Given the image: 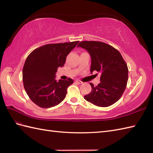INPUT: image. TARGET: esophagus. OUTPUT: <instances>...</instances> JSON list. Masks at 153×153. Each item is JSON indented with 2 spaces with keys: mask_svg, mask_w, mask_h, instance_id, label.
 Listing matches in <instances>:
<instances>
[{
  "mask_svg": "<svg viewBox=\"0 0 153 153\" xmlns=\"http://www.w3.org/2000/svg\"><path fill=\"white\" fill-rule=\"evenodd\" d=\"M75 82H76L77 84H82V83H83V82H82V81L80 80H75Z\"/></svg>",
  "mask_w": 153,
  "mask_h": 153,
  "instance_id": "1",
  "label": "esophagus"
}]
</instances>
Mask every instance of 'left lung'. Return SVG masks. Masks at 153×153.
<instances>
[{"label": "left lung", "mask_w": 153, "mask_h": 153, "mask_svg": "<svg viewBox=\"0 0 153 153\" xmlns=\"http://www.w3.org/2000/svg\"><path fill=\"white\" fill-rule=\"evenodd\" d=\"M79 47L91 55V73H101L100 83L96 86L90 83L91 92L84 99L101 107L114 104L121 98L128 80V68L121 54L111 45L100 41H81Z\"/></svg>", "instance_id": "obj_1"}]
</instances>
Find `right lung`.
<instances>
[{
	"mask_svg": "<svg viewBox=\"0 0 153 153\" xmlns=\"http://www.w3.org/2000/svg\"><path fill=\"white\" fill-rule=\"evenodd\" d=\"M79 41L47 44L34 50L23 68V82L29 98L41 108L59 105L66 98L68 87L73 83L68 80H55V73L62 67L67 55Z\"/></svg>",
	"mask_w": 153,
	"mask_h": 153,
	"instance_id": "right-lung-1",
	"label": "right lung"
}]
</instances>
